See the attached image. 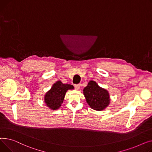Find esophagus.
I'll return each instance as SVG.
<instances>
[{
  "label": "esophagus",
  "mask_w": 152,
  "mask_h": 152,
  "mask_svg": "<svg viewBox=\"0 0 152 152\" xmlns=\"http://www.w3.org/2000/svg\"><path fill=\"white\" fill-rule=\"evenodd\" d=\"M80 88V85L78 84V85H75V88L77 90H78Z\"/></svg>",
  "instance_id": "obj_1"
}]
</instances>
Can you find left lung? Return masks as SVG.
<instances>
[{"label":"left lung","instance_id":"left-lung-1","mask_svg":"<svg viewBox=\"0 0 152 152\" xmlns=\"http://www.w3.org/2000/svg\"><path fill=\"white\" fill-rule=\"evenodd\" d=\"M83 93L88 104L95 110H103L110 104V99L108 91L100 87L93 80L88 82Z\"/></svg>","mask_w":152,"mask_h":152}]
</instances>
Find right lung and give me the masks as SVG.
Segmentation results:
<instances>
[{"mask_svg":"<svg viewBox=\"0 0 152 152\" xmlns=\"http://www.w3.org/2000/svg\"><path fill=\"white\" fill-rule=\"evenodd\" d=\"M73 89L74 87L72 85L63 84L61 81H57L44 96V102L50 109L57 110L63 102L67 91Z\"/></svg>","mask_w":152,"mask_h":152,"instance_id":"right-lung-1","label":"right lung"}]
</instances>
